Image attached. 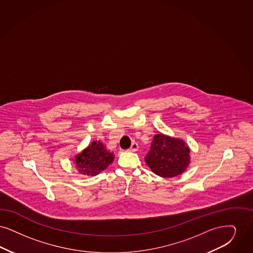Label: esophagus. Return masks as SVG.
Here are the masks:
<instances>
[{
  "label": "esophagus",
  "instance_id": "1",
  "mask_svg": "<svg viewBox=\"0 0 253 253\" xmlns=\"http://www.w3.org/2000/svg\"><path fill=\"white\" fill-rule=\"evenodd\" d=\"M138 148H139L138 143L133 142V143H132L131 146L128 148V151H130V152H136V151L138 150Z\"/></svg>",
  "mask_w": 253,
  "mask_h": 253
}]
</instances>
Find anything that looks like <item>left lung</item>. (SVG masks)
Here are the masks:
<instances>
[{
  "instance_id": "8db88e82",
  "label": "left lung",
  "mask_w": 253,
  "mask_h": 253,
  "mask_svg": "<svg viewBox=\"0 0 253 253\" xmlns=\"http://www.w3.org/2000/svg\"><path fill=\"white\" fill-rule=\"evenodd\" d=\"M189 154L190 149L182 140L157 134L145 162L156 175L172 177L186 170L190 164Z\"/></svg>"
}]
</instances>
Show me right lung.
<instances>
[{
  "label": "right lung",
  "instance_id": "add662e5",
  "mask_svg": "<svg viewBox=\"0 0 253 253\" xmlns=\"http://www.w3.org/2000/svg\"><path fill=\"white\" fill-rule=\"evenodd\" d=\"M114 156L100 141H93L82 153L76 157L77 170L83 175L95 176L112 163Z\"/></svg>",
  "mask_w": 253,
  "mask_h": 253
}]
</instances>
